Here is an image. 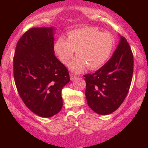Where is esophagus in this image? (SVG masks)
I'll list each match as a JSON object with an SVG mask.
<instances>
[{"label": "esophagus", "instance_id": "esophagus-1", "mask_svg": "<svg viewBox=\"0 0 148 148\" xmlns=\"http://www.w3.org/2000/svg\"><path fill=\"white\" fill-rule=\"evenodd\" d=\"M69 76H70V79L72 80V81H73V80H74V79H76V77H77V76H76V74H72V73H71V74H69Z\"/></svg>", "mask_w": 148, "mask_h": 148}]
</instances>
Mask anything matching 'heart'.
<instances>
[{
	"label": "heart",
	"mask_w": 148,
	"mask_h": 148,
	"mask_svg": "<svg viewBox=\"0 0 148 148\" xmlns=\"http://www.w3.org/2000/svg\"><path fill=\"white\" fill-rule=\"evenodd\" d=\"M114 47V40L110 34L101 33L97 28L84 27L67 33V39L60 36L54 44V50L59 60L68 64L76 50L77 57L69 64L75 72L86 67L95 70L108 60Z\"/></svg>",
	"instance_id": "1"
}]
</instances>
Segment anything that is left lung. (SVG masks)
<instances>
[{"label":"left lung","mask_w":148,"mask_h":148,"mask_svg":"<svg viewBox=\"0 0 148 148\" xmlns=\"http://www.w3.org/2000/svg\"><path fill=\"white\" fill-rule=\"evenodd\" d=\"M134 71V56L125 37L113 56L94 74L84 76L90 108L99 115H108L123 103L128 94Z\"/></svg>","instance_id":"1"}]
</instances>
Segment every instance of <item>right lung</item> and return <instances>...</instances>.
Here are the masks:
<instances>
[{
	"label": "right lung",
	"instance_id": "1",
	"mask_svg": "<svg viewBox=\"0 0 148 148\" xmlns=\"http://www.w3.org/2000/svg\"><path fill=\"white\" fill-rule=\"evenodd\" d=\"M53 28H33L20 37L13 58L15 85L25 106L43 118L62 107L61 90L68 69L54 55Z\"/></svg>",
	"mask_w": 148,
	"mask_h": 148
}]
</instances>
